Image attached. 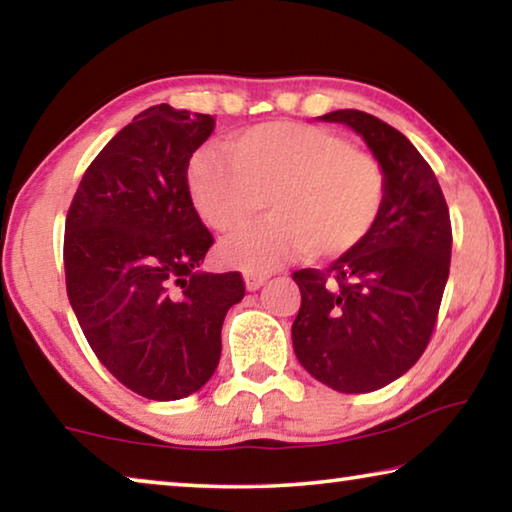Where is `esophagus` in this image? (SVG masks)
<instances>
[{
    "mask_svg": "<svg viewBox=\"0 0 512 512\" xmlns=\"http://www.w3.org/2000/svg\"><path fill=\"white\" fill-rule=\"evenodd\" d=\"M266 273H253V271H246V275H244V280H246V289L248 291H257L259 287H262V284L266 282Z\"/></svg>",
    "mask_w": 512,
    "mask_h": 512,
    "instance_id": "esophagus-1",
    "label": "esophagus"
}]
</instances>
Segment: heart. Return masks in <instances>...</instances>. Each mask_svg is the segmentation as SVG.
<instances>
[{
	"label": "heart",
	"mask_w": 512,
	"mask_h": 512,
	"mask_svg": "<svg viewBox=\"0 0 512 512\" xmlns=\"http://www.w3.org/2000/svg\"><path fill=\"white\" fill-rule=\"evenodd\" d=\"M187 187L201 219L223 235L271 210L219 250L225 264L268 271L300 253L327 262L357 250L384 212L388 178L375 155L327 128L268 121L228 137L225 153L196 151Z\"/></svg>",
	"instance_id": "obj_1"
}]
</instances>
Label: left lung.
Returning a JSON list of instances; mask_svg holds the SVG:
<instances>
[{
	"mask_svg": "<svg viewBox=\"0 0 512 512\" xmlns=\"http://www.w3.org/2000/svg\"><path fill=\"white\" fill-rule=\"evenodd\" d=\"M386 169L388 194L375 230L325 271L293 273L300 311L291 325L296 357L339 393H370L402 377L436 327L449 277L452 221L436 173L386 121L334 110Z\"/></svg>",
	"mask_w": 512,
	"mask_h": 512,
	"instance_id": "1",
	"label": "left lung"
}]
</instances>
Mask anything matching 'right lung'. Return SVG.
Masks as SVG:
<instances>
[{
  "instance_id": "add662e5",
  "label": "right lung",
  "mask_w": 512,
  "mask_h": 512,
  "mask_svg": "<svg viewBox=\"0 0 512 512\" xmlns=\"http://www.w3.org/2000/svg\"><path fill=\"white\" fill-rule=\"evenodd\" d=\"M214 117L160 103L92 160L65 221V282L97 359L133 393H196L221 359V327L246 296L241 273H201L214 244L187 167Z\"/></svg>"
}]
</instances>
